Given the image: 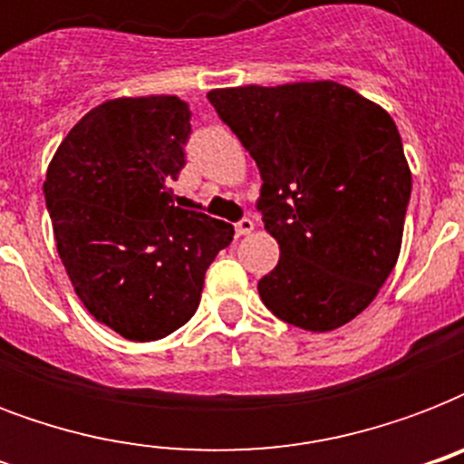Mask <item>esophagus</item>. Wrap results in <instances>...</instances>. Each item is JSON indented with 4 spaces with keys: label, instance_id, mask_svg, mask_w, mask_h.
I'll list each match as a JSON object with an SVG mask.
<instances>
[{
    "label": "esophagus",
    "instance_id": "1",
    "mask_svg": "<svg viewBox=\"0 0 464 464\" xmlns=\"http://www.w3.org/2000/svg\"><path fill=\"white\" fill-rule=\"evenodd\" d=\"M253 231H255V224L250 221V218H240L238 224H236V236H238V238H243V236H250Z\"/></svg>",
    "mask_w": 464,
    "mask_h": 464
}]
</instances>
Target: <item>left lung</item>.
<instances>
[{"instance_id": "8db88e82", "label": "left lung", "mask_w": 464, "mask_h": 464, "mask_svg": "<svg viewBox=\"0 0 464 464\" xmlns=\"http://www.w3.org/2000/svg\"><path fill=\"white\" fill-rule=\"evenodd\" d=\"M262 175L257 209L279 262L257 284L279 320L330 332L363 313L395 269L411 170L395 120L337 82L207 93Z\"/></svg>"}]
</instances>
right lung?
<instances>
[{
	"label": "right lung",
	"mask_w": 464,
	"mask_h": 464,
	"mask_svg": "<svg viewBox=\"0 0 464 464\" xmlns=\"http://www.w3.org/2000/svg\"><path fill=\"white\" fill-rule=\"evenodd\" d=\"M189 108L178 96L96 105L54 151L43 185L57 253L91 315L154 342L195 315L233 226L173 207Z\"/></svg>",
	"instance_id": "obj_1"
}]
</instances>
